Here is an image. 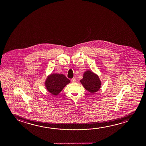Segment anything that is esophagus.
Wrapping results in <instances>:
<instances>
[{"label":"esophagus","mask_w":146,"mask_h":146,"mask_svg":"<svg viewBox=\"0 0 146 146\" xmlns=\"http://www.w3.org/2000/svg\"><path fill=\"white\" fill-rule=\"evenodd\" d=\"M71 82H72L73 83H74L76 82V79H74V78L72 79H71Z\"/></svg>","instance_id":"1"}]
</instances>
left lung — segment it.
I'll use <instances>...</instances> for the list:
<instances>
[{"instance_id": "left-lung-1", "label": "left lung", "mask_w": 146, "mask_h": 146, "mask_svg": "<svg viewBox=\"0 0 146 146\" xmlns=\"http://www.w3.org/2000/svg\"><path fill=\"white\" fill-rule=\"evenodd\" d=\"M80 81L84 88L92 94L100 90L102 85L98 75L90 70L84 72L83 78Z\"/></svg>"}]
</instances>
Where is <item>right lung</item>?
<instances>
[{
  "label": "right lung",
  "instance_id": "1",
  "mask_svg": "<svg viewBox=\"0 0 146 146\" xmlns=\"http://www.w3.org/2000/svg\"><path fill=\"white\" fill-rule=\"evenodd\" d=\"M70 83V80L63 74L51 73L47 77L44 85L48 92L57 96Z\"/></svg>",
  "mask_w": 146,
  "mask_h": 146
}]
</instances>
